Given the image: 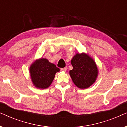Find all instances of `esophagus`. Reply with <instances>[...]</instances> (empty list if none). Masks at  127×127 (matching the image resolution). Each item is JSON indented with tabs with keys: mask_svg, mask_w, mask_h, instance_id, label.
<instances>
[{
	"mask_svg": "<svg viewBox=\"0 0 127 127\" xmlns=\"http://www.w3.org/2000/svg\"><path fill=\"white\" fill-rule=\"evenodd\" d=\"M61 70L62 71H64V72H66L67 70V68L66 67H64V68H61Z\"/></svg>",
	"mask_w": 127,
	"mask_h": 127,
	"instance_id": "34e87169",
	"label": "esophagus"
}]
</instances>
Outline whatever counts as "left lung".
Wrapping results in <instances>:
<instances>
[{"instance_id": "obj_1", "label": "left lung", "mask_w": 127, "mask_h": 127, "mask_svg": "<svg viewBox=\"0 0 127 127\" xmlns=\"http://www.w3.org/2000/svg\"><path fill=\"white\" fill-rule=\"evenodd\" d=\"M71 63L73 69L69 73L77 87L87 88L95 82L98 76V68L91 57L84 53L77 54Z\"/></svg>"}]
</instances>
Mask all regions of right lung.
<instances>
[{"instance_id": "add662e5", "label": "right lung", "mask_w": 127, "mask_h": 127, "mask_svg": "<svg viewBox=\"0 0 127 127\" xmlns=\"http://www.w3.org/2000/svg\"><path fill=\"white\" fill-rule=\"evenodd\" d=\"M59 71L60 69L54 64L50 63L46 58H41L31 65V77L36 87L44 89L50 86L55 73Z\"/></svg>"}]
</instances>
